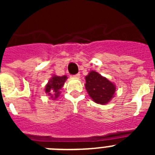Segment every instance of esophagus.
I'll use <instances>...</instances> for the list:
<instances>
[{
  "mask_svg": "<svg viewBox=\"0 0 155 155\" xmlns=\"http://www.w3.org/2000/svg\"><path fill=\"white\" fill-rule=\"evenodd\" d=\"M80 74H75V75H74V78H80Z\"/></svg>",
  "mask_w": 155,
  "mask_h": 155,
  "instance_id": "esophagus-1",
  "label": "esophagus"
}]
</instances>
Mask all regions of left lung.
<instances>
[{
	"instance_id": "1",
	"label": "left lung",
	"mask_w": 155,
	"mask_h": 155,
	"mask_svg": "<svg viewBox=\"0 0 155 155\" xmlns=\"http://www.w3.org/2000/svg\"><path fill=\"white\" fill-rule=\"evenodd\" d=\"M84 86L93 102L100 105L110 102L116 94V84L94 71H91L85 77Z\"/></svg>"
}]
</instances>
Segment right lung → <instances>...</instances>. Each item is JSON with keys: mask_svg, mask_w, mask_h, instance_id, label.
Listing matches in <instances>:
<instances>
[{"mask_svg": "<svg viewBox=\"0 0 155 155\" xmlns=\"http://www.w3.org/2000/svg\"><path fill=\"white\" fill-rule=\"evenodd\" d=\"M68 79V77L66 75L64 76H57L56 74H53L47 84L45 86V92L49 96H50L52 100H55L60 96L62 89L65 84L66 81Z\"/></svg>", "mask_w": 155, "mask_h": 155, "instance_id": "obj_1", "label": "right lung"}]
</instances>
